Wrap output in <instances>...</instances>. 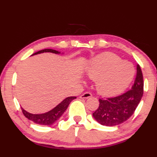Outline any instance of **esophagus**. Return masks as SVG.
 Returning <instances> with one entry per match:
<instances>
[{
    "label": "esophagus",
    "mask_w": 157,
    "mask_h": 157,
    "mask_svg": "<svg viewBox=\"0 0 157 157\" xmlns=\"http://www.w3.org/2000/svg\"><path fill=\"white\" fill-rule=\"evenodd\" d=\"M90 97H92L91 93H90V92H85V93L82 94L80 97L81 99H87V98H89Z\"/></svg>",
    "instance_id": "obj_1"
}]
</instances>
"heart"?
Listing matches in <instances>:
<instances>
[{
    "label": "heart",
    "instance_id": "1",
    "mask_svg": "<svg viewBox=\"0 0 157 157\" xmlns=\"http://www.w3.org/2000/svg\"><path fill=\"white\" fill-rule=\"evenodd\" d=\"M135 74L131 63L121 59L111 52H105L91 60L87 75L97 80V88L101 94L114 95L129 86Z\"/></svg>",
    "mask_w": 157,
    "mask_h": 157
}]
</instances>
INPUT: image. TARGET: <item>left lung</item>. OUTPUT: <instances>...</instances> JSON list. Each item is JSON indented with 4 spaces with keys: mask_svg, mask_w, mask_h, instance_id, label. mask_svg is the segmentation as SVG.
<instances>
[{
    "mask_svg": "<svg viewBox=\"0 0 157 157\" xmlns=\"http://www.w3.org/2000/svg\"><path fill=\"white\" fill-rule=\"evenodd\" d=\"M143 77L139 64L131 89L116 97L99 99V105L93 116L100 124L113 126L122 124L133 115L143 94Z\"/></svg>",
    "mask_w": 157,
    "mask_h": 157,
    "instance_id": "1",
    "label": "left lung"
}]
</instances>
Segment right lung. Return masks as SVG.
<instances>
[{"instance_id": "add662e5", "label": "right lung", "mask_w": 157, "mask_h": 157, "mask_svg": "<svg viewBox=\"0 0 157 157\" xmlns=\"http://www.w3.org/2000/svg\"><path fill=\"white\" fill-rule=\"evenodd\" d=\"M44 52H53V53L56 54L60 53L58 51L52 50V49H44V50L38 51V52H35L33 55H36ZM75 98H76V97H69L66 98L63 101H62L55 108L51 109L48 113H43V114H31V113H28L27 111L25 110L23 108H21L22 112L26 118H28L30 121H32L33 122L36 123V124H40V125H52L56 121L59 119L60 117L63 115V113L67 109L71 101L73 99H75Z\"/></svg>"}]
</instances>
